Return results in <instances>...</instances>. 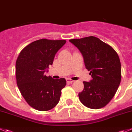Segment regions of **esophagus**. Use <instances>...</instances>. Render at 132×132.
<instances>
[{"label":"esophagus","mask_w":132,"mask_h":132,"mask_svg":"<svg viewBox=\"0 0 132 132\" xmlns=\"http://www.w3.org/2000/svg\"><path fill=\"white\" fill-rule=\"evenodd\" d=\"M66 80H67V82L69 83V84H72V82H74V80H71V79H70V78H67Z\"/></svg>","instance_id":"obj_1"}]
</instances>
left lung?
Masks as SVG:
<instances>
[{
    "instance_id": "1",
    "label": "left lung",
    "mask_w": 132,
    "mask_h": 132,
    "mask_svg": "<svg viewBox=\"0 0 132 132\" xmlns=\"http://www.w3.org/2000/svg\"><path fill=\"white\" fill-rule=\"evenodd\" d=\"M69 41L80 50L86 68L93 79L83 81L84 90L78 94L80 102L94 110L104 107L113 98L121 80V65L116 51L94 36L72 39Z\"/></svg>"
}]
</instances>
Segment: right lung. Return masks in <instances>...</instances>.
I'll return each mask as SVG.
<instances>
[{"label":"right lung","instance_id":"right-lung-1","mask_svg":"<svg viewBox=\"0 0 132 132\" xmlns=\"http://www.w3.org/2000/svg\"><path fill=\"white\" fill-rule=\"evenodd\" d=\"M65 43V40H37L25 46L17 59L19 89L26 102L39 111L54 108L60 101L61 89L67 84L63 78L56 80L45 75V69L52 65L55 54Z\"/></svg>","mask_w":132,"mask_h":132}]
</instances>
